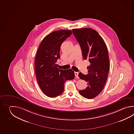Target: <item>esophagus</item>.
Masks as SVG:
<instances>
[{
	"label": "esophagus",
	"instance_id": "1",
	"mask_svg": "<svg viewBox=\"0 0 134 134\" xmlns=\"http://www.w3.org/2000/svg\"><path fill=\"white\" fill-rule=\"evenodd\" d=\"M75 76H76V77H79V76H78L79 72H75Z\"/></svg>",
	"mask_w": 134,
	"mask_h": 134
}]
</instances>
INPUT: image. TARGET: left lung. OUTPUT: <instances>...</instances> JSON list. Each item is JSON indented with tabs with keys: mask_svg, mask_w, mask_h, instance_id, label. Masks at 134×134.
Segmentation results:
<instances>
[{
	"mask_svg": "<svg viewBox=\"0 0 134 134\" xmlns=\"http://www.w3.org/2000/svg\"><path fill=\"white\" fill-rule=\"evenodd\" d=\"M73 34L80 44L83 58L91 65L87 67L88 74L80 72L79 77L88 82L86 89L79 91L84 98L91 99L103 91L108 76L110 62L107 46L97 31L88 28L74 29Z\"/></svg>",
	"mask_w": 134,
	"mask_h": 134,
	"instance_id": "left-lung-1",
	"label": "left lung"
}]
</instances>
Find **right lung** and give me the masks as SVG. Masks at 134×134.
Masks as SVG:
<instances>
[{
  "mask_svg": "<svg viewBox=\"0 0 134 134\" xmlns=\"http://www.w3.org/2000/svg\"><path fill=\"white\" fill-rule=\"evenodd\" d=\"M71 34V30L53 31L43 38L37 50L35 61L37 82L44 94L48 97L62 94L64 83L75 77L73 70L60 69L56 64L60 58V46Z\"/></svg>",
  "mask_w": 134,
  "mask_h": 134,
  "instance_id": "right-lung-1",
  "label": "right lung"
}]
</instances>
